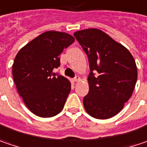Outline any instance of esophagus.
Instances as JSON below:
<instances>
[{"mask_svg": "<svg viewBox=\"0 0 147 147\" xmlns=\"http://www.w3.org/2000/svg\"><path fill=\"white\" fill-rule=\"evenodd\" d=\"M80 80H81V77H80L79 76H76V77L73 79L74 82H79Z\"/></svg>", "mask_w": 147, "mask_h": 147, "instance_id": "obj_1", "label": "esophagus"}]
</instances>
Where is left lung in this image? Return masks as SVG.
<instances>
[{
	"label": "left lung",
	"instance_id": "left-lung-1",
	"mask_svg": "<svg viewBox=\"0 0 147 147\" xmlns=\"http://www.w3.org/2000/svg\"><path fill=\"white\" fill-rule=\"evenodd\" d=\"M74 36L88 56L91 71L84 107L96 119L116 116L131 96L136 83L137 68L133 56L99 29L78 30Z\"/></svg>",
	"mask_w": 147,
	"mask_h": 147
}]
</instances>
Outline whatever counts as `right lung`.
<instances>
[{"instance_id": "add662e5", "label": "right lung", "mask_w": 147, "mask_h": 147, "mask_svg": "<svg viewBox=\"0 0 147 147\" xmlns=\"http://www.w3.org/2000/svg\"><path fill=\"white\" fill-rule=\"evenodd\" d=\"M74 41L67 33L49 30L26 44L16 56L14 82L24 103L35 115L52 117L64 107L71 82L53 70L60 66L61 53Z\"/></svg>"}]
</instances>
